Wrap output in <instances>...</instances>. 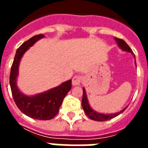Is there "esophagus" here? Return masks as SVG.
Masks as SVG:
<instances>
[{
	"label": "esophagus",
	"instance_id": "34e87169",
	"mask_svg": "<svg viewBox=\"0 0 148 148\" xmlns=\"http://www.w3.org/2000/svg\"><path fill=\"white\" fill-rule=\"evenodd\" d=\"M81 81H82V77L80 76V75H76L72 78V84H73V86L79 85L81 84Z\"/></svg>",
	"mask_w": 148,
	"mask_h": 148
}]
</instances>
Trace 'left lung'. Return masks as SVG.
I'll return each instance as SVG.
<instances>
[{"label": "left lung", "instance_id": "8db88e82", "mask_svg": "<svg viewBox=\"0 0 148 148\" xmlns=\"http://www.w3.org/2000/svg\"><path fill=\"white\" fill-rule=\"evenodd\" d=\"M115 41L117 42L118 47L121 50L124 51H127V52H129V53H132L134 55V53L132 50L131 49V47H129L127 44L124 40L122 39H119V38H114ZM134 58H135V56L134 55ZM136 64V61H135ZM81 104H82V107H83V109L85 112L86 115L88 116L90 119L94 120V121H108V120L112 119L114 117H117L119 114H121L122 112H124L125 109H126L127 107L124 108V109H122L121 111L117 113H114V114H103V113H100L96 111L95 110H94L91 107H90V103L88 102V97H87V94H86L85 88H83V97H82V101H81Z\"/></svg>", "mask_w": 148, "mask_h": 148}]
</instances>
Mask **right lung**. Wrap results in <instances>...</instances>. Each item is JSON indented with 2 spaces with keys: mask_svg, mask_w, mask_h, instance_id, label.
<instances>
[{
  "mask_svg": "<svg viewBox=\"0 0 148 148\" xmlns=\"http://www.w3.org/2000/svg\"><path fill=\"white\" fill-rule=\"evenodd\" d=\"M45 37L44 34L34 36L23 43L17 50L10 70V85L13 98L22 113L34 119L47 121L52 119L58 113L63 100L71 89V80L34 95H24L20 90L17 84L19 65L22 57L38 40Z\"/></svg>",
  "mask_w": 148,
  "mask_h": 148,
  "instance_id": "add662e5",
  "label": "right lung"
}]
</instances>
